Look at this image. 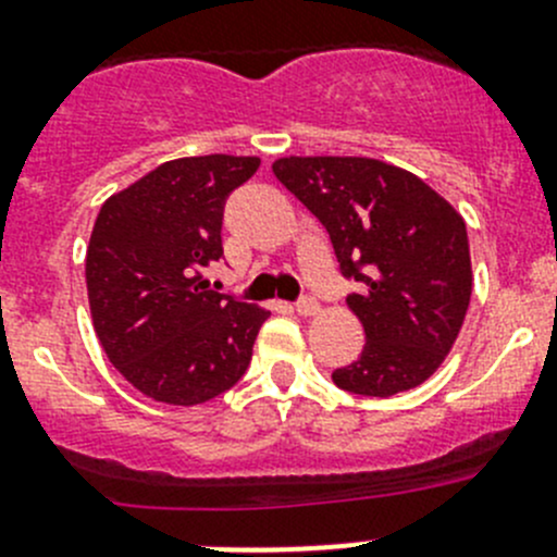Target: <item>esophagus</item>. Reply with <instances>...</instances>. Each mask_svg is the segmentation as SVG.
I'll return each instance as SVG.
<instances>
[{
	"instance_id": "esophagus-1",
	"label": "esophagus",
	"mask_w": 557,
	"mask_h": 557,
	"mask_svg": "<svg viewBox=\"0 0 557 557\" xmlns=\"http://www.w3.org/2000/svg\"><path fill=\"white\" fill-rule=\"evenodd\" d=\"M295 311H298L300 317H314L317 311H320V304H317L314 298H300L298 304H295Z\"/></svg>"
}]
</instances>
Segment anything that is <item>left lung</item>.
I'll list each match as a JSON object with an SVG mask.
<instances>
[{"label":"left lung","instance_id":"left-lung-1","mask_svg":"<svg viewBox=\"0 0 557 557\" xmlns=\"http://www.w3.org/2000/svg\"><path fill=\"white\" fill-rule=\"evenodd\" d=\"M273 174L320 219L342 273L361 284L347 306L367 344L333 383L385 399L432 377L473 289L462 215L421 177L377 158L289 156Z\"/></svg>","mask_w":557,"mask_h":557}]
</instances>
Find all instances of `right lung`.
<instances>
[{
	"label": "right lung",
	"instance_id": "obj_1",
	"mask_svg": "<svg viewBox=\"0 0 557 557\" xmlns=\"http://www.w3.org/2000/svg\"><path fill=\"white\" fill-rule=\"evenodd\" d=\"M259 169L253 156L166 161L95 219L87 295L106 358L136 391L194 407L246 374L270 311L215 293L205 270L224 257L226 196Z\"/></svg>",
	"mask_w": 557,
	"mask_h": 557
}]
</instances>
